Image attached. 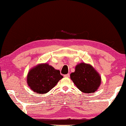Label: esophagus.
I'll return each mask as SVG.
<instances>
[{
    "label": "esophagus",
    "instance_id": "1",
    "mask_svg": "<svg viewBox=\"0 0 126 126\" xmlns=\"http://www.w3.org/2000/svg\"><path fill=\"white\" fill-rule=\"evenodd\" d=\"M64 76L65 77V78H69V74H67L66 75H64Z\"/></svg>",
    "mask_w": 126,
    "mask_h": 126
}]
</instances>
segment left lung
<instances>
[{"label":"left lung","mask_w":126,"mask_h":126,"mask_svg":"<svg viewBox=\"0 0 126 126\" xmlns=\"http://www.w3.org/2000/svg\"><path fill=\"white\" fill-rule=\"evenodd\" d=\"M70 78L76 87L85 93L95 92L101 83L99 73L91 64L84 62L76 65L75 72L71 73Z\"/></svg>","instance_id":"left-lung-1"}]
</instances>
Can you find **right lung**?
Here are the masks:
<instances>
[{
    "mask_svg": "<svg viewBox=\"0 0 126 126\" xmlns=\"http://www.w3.org/2000/svg\"><path fill=\"white\" fill-rule=\"evenodd\" d=\"M63 78L59 70L55 69L48 63H40L30 69L27 82L34 92L45 94L55 87Z\"/></svg>",
    "mask_w": 126,
    "mask_h": 126,
    "instance_id": "1",
    "label": "right lung"
}]
</instances>
